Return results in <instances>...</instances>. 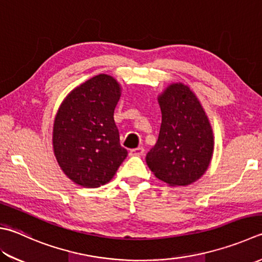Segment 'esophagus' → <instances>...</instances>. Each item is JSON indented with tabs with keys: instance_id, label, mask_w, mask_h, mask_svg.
<instances>
[{
	"instance_id": "1",
	"label": "esophagus",
	"mask_w": 262,
	"mask_h": 262,
	"mask_svg": "<svg viewBox=\"0 0 262 262\" xmlns=\"http://www.w3.org/2000/svg\"><path fill=\"white\" fill-rule=\"evenodd\" d=\"M145 149L142 147H138V148H135V149H131L130 150V155L131 156H141L142 154H144Z\"/></svg>"
}]
</instances>
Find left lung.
<instances>
[{
	"label": "left lung",
	"mask_w": 262,
	"mask_h": 262,
	"mask_svg": "<svg viewBox=\"0 0 262 262\" xmlns=\"http://www.w3.org/2000/svg\"><path fill=\"white\" fill-rule=\"evenodd\" d=\"M157 100L162 112L161 129L146 163L167 186H189L205 174L213 156L210 120L195 92L181 82L166 85Z\"/></svg>",
	"instance_id": "left-lung-1"
}]
</instances>
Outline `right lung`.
I'll return each mask as SVG.
<instances>
[{
    "mask_svg": "<svg viewBox=\"0 0 262 262\" xmlns=\"http://www.w3.org/2000/svg\"><path fill=\"white\" fill-rule=\"evenodd\" d=\"M122 95L115 77L99 74L68 93L53 121L52 148L76 185L98 188L114 178L127 155L120 145L114 111Z\"/></svg>",
    "mask_w": 262,
    "mask_h": 262,
    "instance_id": "right-lung-1",
    "label": "right lung"
}]
</instances>
